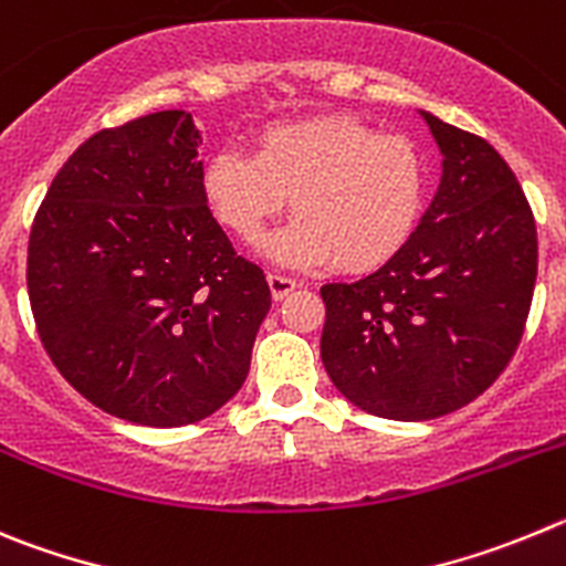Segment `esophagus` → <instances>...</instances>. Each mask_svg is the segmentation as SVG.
<instances>
[{
    "label": "esophagus",
    "mask_w": 566,
    "mask_h": 566,
    "mask_svg": "<svg viewBox=\"0 0 566 566\" xmlns=\"http://www.w3.org/2000/svg\"><path fill=\"white\" fill-rule=\"evenodd\" d=\"M268 284H271V295L276 298V302L298 287V282H295V279L282 276V273H268Z\"/></svg>",
    "instance_id": "1"
}]
</instances>
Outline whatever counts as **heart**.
<instances>
[{"label": "heart", "instance_id": "b5f03b06", "mask_svg": "<svg viewBox=\"0 0 566 566\" xmlns=\"http://www.w3.org/2000/svg\"><path fill=\"white\" fill-rule=\"evenodd\" d=\"M202 195L242 242H256L293 197L295 220L271 239V256L307 271L369 273L409 242L426 200V160L406 135H378L346 115L290 120L259 132L253 155L213 151Z\"/></svg>", "mask_w": 566, "mask_h": 566}]
</instances>
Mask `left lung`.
<instances>
[{
	"label": "left lung",
	"mask_w": 566,
	"mask_h": 566,
	"mask_svg": "<svg viewBox=\"0 0 566 566\" xmlns=\"http://www.w3.org/2000/svg\"><path fill=\"white\" fill-rule=\"evenodd\" d=\"M442 180L380 271L324 284L321 360L335 389L389 420H431L505 371L531 313L538 239L516 175L480 135L422 112Z\"/></svg>",
	"instance_id": "left-lung-1"
}]
</instances>
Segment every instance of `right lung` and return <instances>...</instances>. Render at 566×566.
<instances>
[{
	"mask_svg": "<svg viewBox=\"0 0 566 566\" xmlns=\"http://www.w3.org/2000/svg\"><path fill=\"white\" fill-rule=\"evenodd\" d=\"M200 132L151 112L95 132L35 211L28 295L55 369L120 420L171 429L226 406L271 287L202 195Z\"/></svg>",
	"mask_w": 566,
	"mask_h": 566,
	"instance_id": "1",
	"label": "right lung"
}]
</instances>
